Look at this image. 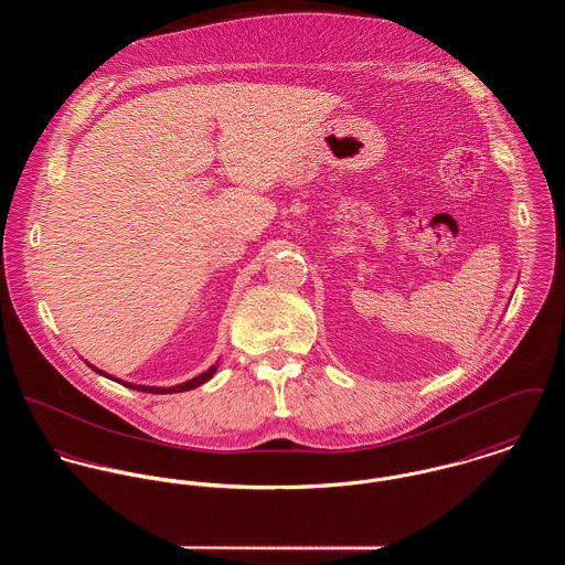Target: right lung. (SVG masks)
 I'll list each match as a JSON object with an SVG mask.
<instances>
[{
  "instance_id": "obj_1",
  "label": "right lung",
  "mask_w": 565,
  "mask_h": 565,
  "mask_svg": "<svg viewBox=\"0 0 565 565\" xmlns=\"http://www.w3.org/2000/svg\"><path fill=\"white\" fill-rule=\"evenodd\" d=\"M88 367H93L90 363H88ZM97 374H102V376H106V379H113V376H108L106 372H102V370H97V367H93ZM217 372V365H211L206 372H202L200 376H195V379H191V381H186V383H180V385H173V387H148V385H135V383H126V381H119V379H115L117 383H121L124 387H130V390H137V392H146V394H180V392H189V390H195V387H200V385H204L206 381H211L213 379V374Z\"/></svg>"
}]
</instances>
